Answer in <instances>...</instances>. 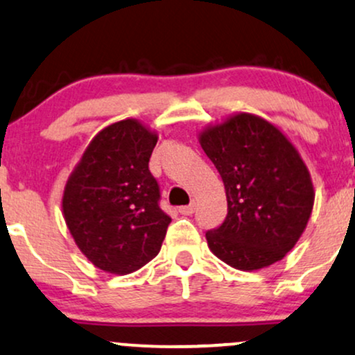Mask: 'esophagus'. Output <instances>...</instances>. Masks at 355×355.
<instances>
[{
    "label": "esophagus",
    "mask_w": 355,
    "mask_h": 355,
    "mask_svg": "<svg viewBox=\"0 0 355 355\" xmlns=\"http://www.w3.org/2000/svg\"><path fill=\"white\" fill-rule=\"evenodd\" d=\"M178 211H180L182 215H191V213H195V203L187 205V207H180Z\"/></svg>",
    "instance_id": "esophagus-1"
}]
</instances>
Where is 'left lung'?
Returning a JSON list of instances; mask_svg holds the SVG:
<instances>
[{
	"label": "left lung",
	"mask_w": 355,
	"mask_h": 355,
	"mask_svg": "<svg viewBox=\"0 0 355 355\" xmlns=\"http://www.w3.org/2000/svg\"><path fill=\"white\" fill-rule=\"evenodd\" d=\"M225 183L228 215L207 232L221 261L254 271L283 259L309 221L314 187L300 152L272 123L234 114L200 134Z\"/></svg>",
	"instance_id": "1"
}]
</instances>
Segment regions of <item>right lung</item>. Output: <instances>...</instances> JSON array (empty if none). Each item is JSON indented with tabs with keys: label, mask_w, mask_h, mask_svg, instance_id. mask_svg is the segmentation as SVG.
Returning a JSON list of instances; mask_svg holds the SVG:
<instances>
[{
	"label": "right lung",
	"mask_w": 355,
	"mask_h": 355,
	"mask_svg": "<svg viewBox=\"0 0 355 355\" xmlns=\"http://www.w3.org/2000/svg\"><path fill=\"white\" fill-rule=\"evenodd\" d=\"M157 140L135 119L115 122L94 137L66 183L64 220L102 271L129 275L159 254L172 218L148 170Z\"/></svg>",
	"instance_id": "obj_1"
}]
</instances>
